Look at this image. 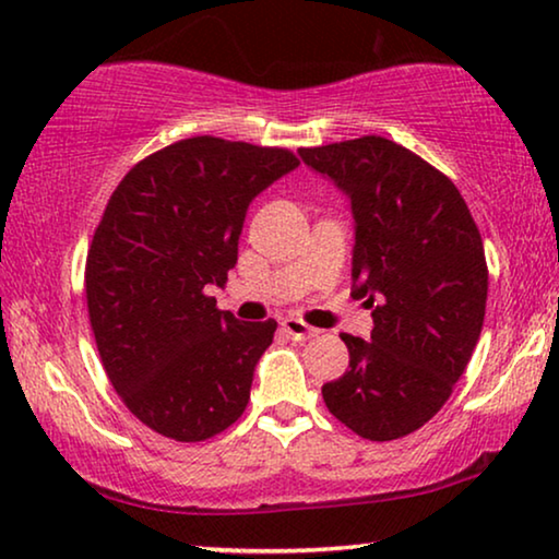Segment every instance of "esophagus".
I'll return each instance as SVG.
<instances>
[{"mask_svg": "<svg viewBox=\"0 0 559 559\" xmlns=\"http://www.w3.org/2000/svg\"><path fill=\"white\" fill-rule=\"evenodd\" d=\"M282 331H285L287 335H293L295 341H308V338H312V335H318L316 328H310L300 318H285V320H282Z\"/></svg>", "mask_w": 559, "mask_h": 559, "instance_id": "esophagus-1", "label": "esophagus"}]
</instances>
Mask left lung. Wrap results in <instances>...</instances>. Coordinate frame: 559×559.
Listing matches in <instances>:
<instances>
[{"label": "left lung", "mask_w": 559, "mask_h": 559, "mask_svg": "<svg viewBox=\"0 0 559 559\" xmlns=\"http://www.w3.org/2000/svg\"><path fill=\"white\" fill-rule=\"evenodd\" d=\"M348 195L354 285L373 310L371 341L343 333L348 371L325 407L366 440H396L438 415L463 377L486 316L488 266L453 180L402 144L369 134L302 147Z\"/></svg>", "instance_id": "1"}]
</instances>
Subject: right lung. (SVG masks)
I'll list each match as a JSON object with an SVG mask.
<instances>
[{"label": "right lung", "mask_w": 559, "mask_h": 559, "mask_svg": "<svg viewBox=\"0 0 559 559\" xmlns=\"http://www.w3.org/2000/svg\"><path fill=\"white\" fill-rule=\"evenodd\" d=\"M300 165L289 150L190 136L152 152L114 190L86 257L98 356L127 409L165 438L201 442L249 404L274 320L241 323L224 287L247 209Z\"/></svg>", "instance_id": "add662e5"}]
</instances>
